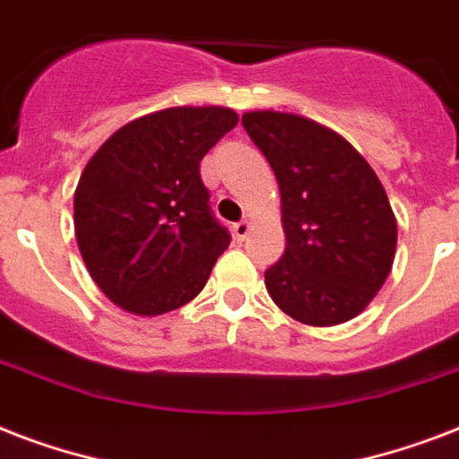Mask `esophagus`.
<instances>
[{
    "mask_svg": "<svg viewBox=\"0 0 459 459\" xmlns=\"http://www.w3.org/2000/svg\"><path fill=\"white\" fill-rule=\"evenodd\" d=\"M250 230H252V221H247V219L233 223V236H236L238 240H245V238L250 236Z\"/></svg>",
    "mask_w": 459,
    "mask_h": 459,
    "instance_id": "obj_1",
    "label": "esophagus"
}]
</instances>
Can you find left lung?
<instances>
[{
  "label": "left lung",
  "instance_id": "1",
  "mask_svg": "<svg viewBox=\"0 0 459 459\" xmlns=\"http://www.w3.org/2000/svg\"><path fill=\"white\" fill-rule=\"evenodd\" d=\"M281 190L286 252L264 273L272 300L307 326L355 319L388 279L398 221L367 159L326 126L286 111L243 114Z\"/></svg>",
  "mask_w": 459,
  "mask_h": 459
}]
</instances>
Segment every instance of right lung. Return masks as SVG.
<instances>
[{
  "instance_id": "add662e5",
  "label": "right lung",
  "mask_w": 459,
  "mask_h": 459,
  "mask_svg": "<svg viewBox=\"0 0 459 459\" xmlns=\"http://www.w3.org/2000/svg\"><path fill=\"white\" fill-rule=\"evenodd\" d=\"M236 126L229 107H169L121 126L85 164L75 240L124 312L159 316L204 288L230 236L209 212L200 161Z\"/></svg>"
}]
</instances>
